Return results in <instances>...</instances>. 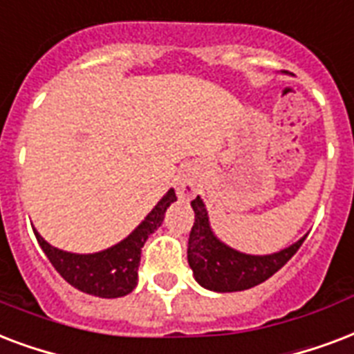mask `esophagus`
<instances>
[{
	"label": "esophagus",
	"mask_w": 354,
	"mask_h": 354,
	"mask_svg": "<svg viewBox=\"0 0 354 354\" xmlns=\"http://www.w3.org/2000/svg\"><path fill=\"white\" fill-rule=\"evenodd\" d=\"M175 194L179 199L186 201V199H190L192 196H196L197 192V174L196 169L190 168V166H186L179 171L177 175V179L174 183Z\"/></svg>",
	"instance_id": "esophagus-1"
}]
</instances>
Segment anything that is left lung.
I'll return each instance as SVG.
<instances>
[{
	"label": "left lung",
	"mask_w": 354,
	"mask_h": 354,
	"mask_svg": "<svg viewBox=\"0 0 354 354\" xmlns=\"http://www.w3.org/2000/svg\"><path fill=\"white\" fill-rule=\"evenodd\" d=\"M190 205L196 221L188 238V266L194 271L197 284L210 292H242L268 281L297 253L306 238L305 234L288 248L270 254L242 253L216 236L207 205L201 197L197 196Z\"/></svg>",
	"instance_id": "8db88e82"
}]
</instances>
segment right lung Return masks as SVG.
I'll return each mask as SVG.
<instances>
[{"mask_svg": "<svg viewBox=\"0 0 354 354\" xmlns=\"http://www.w3.org/2000/svg\"><path fill=\"white\" fill-rule=\"evenodd\" d=\"M174 201H177V196L174 188H169L133 232L111 248L95 253L64 251L46 242L37 229L32 231L49 262L68 284L88 295L114 299L131 294L136 288L142 248L149 234L162 225L164 212Z\"/></svg>", "mask_w": 354, "mask_h": 354, "instance_id": "obj_1", "label": "right lung"}]
</instances>
